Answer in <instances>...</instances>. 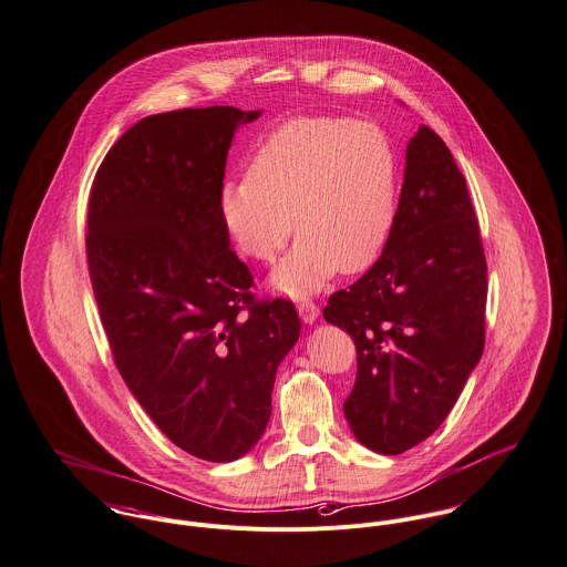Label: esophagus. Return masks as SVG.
I'll list each match as a JSON object with an SVG mask.
<instances>
[{"instance_id":"esophagus-1","label":"esophagus","mask_w":567,"mask_h":567,"mask_svg":"<svg viewBox=\"0 0 567 567\" xmlns=\"http://www.w3.org/2000/svg\"><path fill=\"white\" fill-rule=\"evenodd\" d=\"M298 313H300L305 324H313L318 320V316H320V309L313 302H300L298 305Z\"/></svg>"}]
</instances>
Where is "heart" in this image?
Instances as JSON below:
<instances>
[{"instance_id":"b5f03b06","label":"heart","mask_w":567,"mask_h":567,"mask_svg":"<svg viewBox=\"0 0 567 567\" xmlns=\"http://www.w3.org/2000/svg\"><path fill=\"white\" fill-rule=\"evenodd\" d=\"M400 205V158L371 121L296 116L256 147L249 172L218 187V216L247 258L271 262L300 236L271 274L289 298L320 291L338 271L369 269L384 251Z\"/></svg>"}]
</instances>
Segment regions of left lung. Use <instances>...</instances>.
I'll list each match as a JSON object with an SVG mask.
<instances>
[{
    "mask_svg": "<svg viewBox=\"0 0 567 567\" xmlns=\"http://www.w3.org/2000/svg\"><path fill=\"white\" fill-rule=\"evenodd\" d=\"M486 296L466 178L446 143L420 125L380 260L324 307V320L355 342L344 415L360 444L400 455L442 426L482 360Z\"/></svg>",
    "mask_w": 567,
    "mask_h": 567,
    "instance_id": "1",
    "label": "left lung"
}]
</instances>
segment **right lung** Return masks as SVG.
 Returning a JSON list of instances; mask_svg holds the SVG:
<instances>
[{"label": "right lung", "mask_w": 567, "mask_h": 567, "mask_svg": "<svg viewBox=\"0 0 567 567\" xmlns=\"http://www.w3.org/2000/svg\"><path fill=\"white\" fill-rule=\"evenodd\" d=\"M260 114L141 118L103 158L87 207L90 280L123 382L169 442L218 464L262 437L276 371L300 338L289 300H254L218 216L234 134Z\"/></svg>", "instance_id": "right-lung-1"}]
</instances>
